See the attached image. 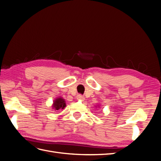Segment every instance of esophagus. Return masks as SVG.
Wrapping results in <instances>:
<instances>
[{"label":"esophagus","mask_w":161,"mask_h":161,"mask_svg":"<svg viewBox=\"0 0 161 161\" xmlns=\"http://www.w3.org/2000/svg\"><path fill=\"white\" fill-rule=\"evenodd\" d=\"M76 98H77L78 100H82V101H83V100L85 99V97H84L83 95H82L79 94V95H77Z\"/></svg>","instance_id":"obj_1"}]
</instances>
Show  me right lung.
Returning a JSON list of instances; mask_svg holds the SVG:
<instances>
[{
  "label": "right lung",
  "mask_w": 161,
  "mask_h": 161,
  "mask_svg": "<svg viewBox=\"0 0 161 161\" xmlns=\"http://www.w3.org/2000/svg\"><path fill=\"white\" fill-rule=\"evenodd\" d=\"M65 107H66V103L64 99L58 98L54 101V102H53V108H54L55 110L63 109Z\"/></svg>",
  "instance_id": "obj_1"
}]
</instances>
